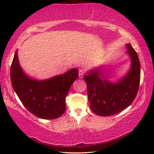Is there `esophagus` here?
Masks as SVG:
<instances>
[{"label":"esophagus","instance_id":"34e87169","mask_svg":"<svg viewBox=\"0 0 154 154\" xmlns=\"http://www.w3.org/2000/svg\"><path fill=\"white\" fill-rule=\"evenodd\" d=\"M84 74H85L84 70L82 69H79V78H83V76H84Z\"/></svg>","mask_w":154,"mask_h":154}]
</instances>
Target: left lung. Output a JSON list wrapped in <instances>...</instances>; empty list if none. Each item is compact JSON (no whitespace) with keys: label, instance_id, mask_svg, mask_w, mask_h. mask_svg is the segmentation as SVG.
I'll return each instance as SVG.
<instances>
[{"label":"left lung","instance_id":"obj_1","mask_svg":"<svg viewBox=\"0 0 154 154\" xmlns=\"http://www.w3.org/2000/svg\"><path fill=\"white\" fill-rule=\"evenodd\" d=\"M131 59L128 72L116 83L104 77L100 68L88 72L83 77L87 84L90 109L100 116H109L119 113L131 105L139 90L140 69L139 57L130 43L126 44Z\"/></svg>","mask_w":154,"mask_h":154}]
</instances>
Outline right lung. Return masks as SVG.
<instances>
[{
	"label": "right lung",
	"mask_w": 154,
	"mask_h": 154,
	"mask_svg": "<svg viewBox=\"0 0 154 154\" xmlns=\"http://www.w3.org/2000/svg\"><path fill=\"white\" fill-rule=\"evenodd\" d=\"M12 86L21 102L30 113L39 118L51 119L60 117L66 110L65 99L75 79L77 69L45 80H36L21 68L15 51L11 66Z\"/></svg>",
	"instance_id": "add662e5"
}]
</instances>
